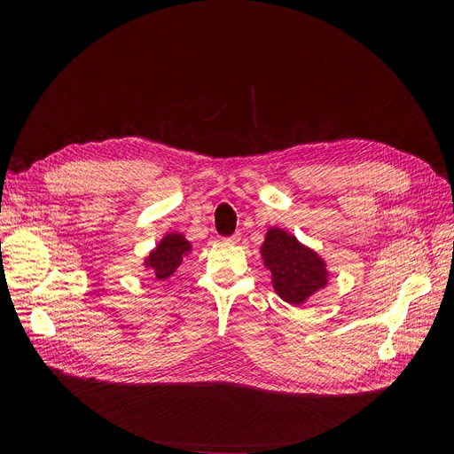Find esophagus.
<instances>
[{"label":"esophagus","instance_id":"esophagus-1","mask_svg":"<svg viewBox=\"0 0 454 454\" xmlns=\"http://www.w3.org/2000/svg\"><path fill=\"white\" fill-rule=\"evenodd\" d=\"M226 243H231V245H235V243H239L241 241V233H233L231 237H228V239H224Z\"/></svg>","mask_w":454,"mask_h":454}]
</instances>
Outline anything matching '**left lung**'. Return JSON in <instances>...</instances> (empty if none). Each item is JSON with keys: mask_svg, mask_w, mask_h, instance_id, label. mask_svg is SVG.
<instances>
[{"mask_svg": "<svg viewBox=\"0 0 454 454\" xmlns=\"http://www.w3.org/2000/svg\"><path fill=\"white\" fill-rule=\"evenodd\" d=\"M261 257L272 274L274 291L291 305L303 303L327 285L325 261L281 228L267 231Z\"/></svg>", "mask_w": 454, "mask_h": 454, "instance_id": "left-lung-1", "label": "left lung"}]
</instances>
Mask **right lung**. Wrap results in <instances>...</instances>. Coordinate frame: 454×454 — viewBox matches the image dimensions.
Listing matches in <instances>:
<instances>
[{"instance_id": "right-lung-1", "label": "right lung", "mask_w": 454, "mask_h": 454, "mask_svg": "<svg viewBox=\"0 0 454 454\" xmlns=\"http://www.w3.org/2000/svg\"><path fill=\"white\" fill-rule=\"evenodd\" d=\"M191 252V243L182 233H167L158 247L145 257V267L153 270L156 279H167L176 272L184 255Z\"/></svg>"}]
</instances>
